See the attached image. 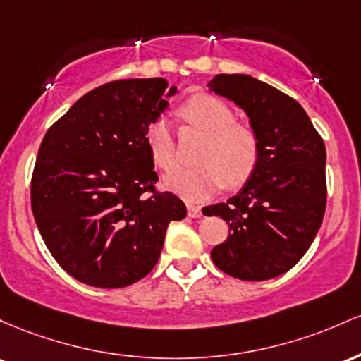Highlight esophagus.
<instances>
[{"mask_svg": "<svg viewBox=\"0 0 361 361\" xmlns=\"http://www.w3.org/2000/svg\"><path fill=\"white\" fill-rule=\"evenodd\" d=\"M188 216H189V218H200V216H202L200 206L188 204Z\"/></svg>", "mask_w": 361, "mask_h": 361, "instance_id": "1", "label": "esophagus"}]
</instances>
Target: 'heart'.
Returning <instances> with one entry per match:
<instances>
[{"label": "heart", "mask_w": 361, "mask_h": 361, "mask_svg": "<svg viewBox=\"0 0 361 361\" xmlns=\"http://www.w3.org/2000/svg\"><path fill=\"white\" fill-rule=\"evenodd\" d=\"M180 114L204 133L206 141L200 153V167L177 169L165 176L164 188L189 202H201L221 188H238L254 173L259 161V140L249 126L237 124L228 104L208 93H200L188 100ZM145 143L149 157L161 170L176 167V141L169 121L157 117L145 131Z\"/></svg>", "instance_id": "b5f03b06"}]
</instances>
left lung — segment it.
I'll list each match as a JSON object with an SVG mask.
<instances>
[{
  "label": "left lung",
  "mask_w": 361,
  "mask_h": 361,
  "mask_svg": "<svg viewBox=\"0 0 361 361\" xmlns=\"http://www.w3.org/2000/svg\"><path fill=\"white\" fill-rule=\"evenodd\" d=\"M209 92L232 100L259 140V161L244 188L208 206L230 233L213 247L218 269L264 281L293 268L309 250L326 212V147L297 100L249 75H216Z\"/></svg>",
  "instance_id": "8db88e82"
}]
</instances>
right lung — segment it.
<instances>
[{
    "mask_svg": "<svg viewBox=\"0 0 361 361\" xmlns=\"http://www.w3.org/2000/svg\"><path fill=\"white\" fill-rule=\"evenodd\" d=\"M176 93L164 78L111 82L85 93L44 136L32 212L52 257L85 285L123 288L145 278L170 221L185 218L179 197L155 191L145 143Z\"/></svg>",
    "mask_w": 361,
    "mask_h": 361,
    "instance_id": "obj_1",
    "label": "right lung"
}]
</instances>
